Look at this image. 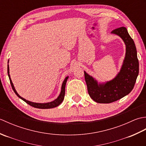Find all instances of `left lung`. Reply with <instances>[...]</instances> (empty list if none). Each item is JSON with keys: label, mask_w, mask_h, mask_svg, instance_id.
<instances>
[{"label": "left lung", "mask_w": 146, "mask_h": 146, "mask_svg": "<svg viewBox=\"0 0 146 146\" xmlns=\"http://www.w3.org/2000/svg\"><path fill=\"white\" fill-rule=\"evenodd\" d=\"M120 37L125 44V56L116 76L110 81L98 83L84 71L90 97L99 104H109L127 95L134 88L139 75V61L134 41L125 27L111 32Z\"/></svg>", "instance_id": "obj_1"}]
</instances>
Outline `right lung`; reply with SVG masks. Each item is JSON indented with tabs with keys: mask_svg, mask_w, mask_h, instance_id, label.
<instances>
[{
	"mask_svg": "<svg viewBox=\"0 0 146 146\" xmlns=\"http://www.w3.org/2000/svg\"><path fill=\"white\" fill-rule=\"evenodd\" d=\"M8 63H9V61H8ZM7 73H8L9 80H10V83H11V86H12V89H13V90H14L15 94L17 95V96L19 98H20L23 101L26 102L27 104H29V105H31V106H32V107H35V108H41V109H47V108H54V107H58V105H60L62 103V102H63V100H64V94H65V86H66V82H67V80L68 79V77H69V76H66V78H65L64 81H63V83H62L60 94L59 95V96L57 97V98H56L55 100H54L53 101H52V102H48V103H36V102H30L29 100H26L25 98L21 97V96L17 94V91L15 90V89L14 88V86L13 85V83H12V80H11L10 75H9V64H7Z\"/></svg>",
	"mask_w": 146,
	"mask_h": 146,
	"instance_id": "add662e5",
	"label": "right lung"
}]
</instances>
